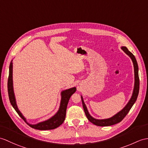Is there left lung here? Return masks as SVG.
Segmentation results:
<instances>
[{
	"label": "left lung",
	"mask_w": 148,
	"mask_h": 148,
	"mask_svg": "<svg viewBox=\"0 0 148 148\" xmlns=\"http://www.w3.org/2000/svg\"><path fill=\"white\" fill-rule=\"evenodd\" d=\"M122 49L123 50V51L127 54L128 56L131 58V59L133 62L134 64V75H135V84H134V91H133V94L131 98L129 100V103L127 105L123 108L122 110L119 112L118 113H116L115 115L112 116V118L107 119H103V120H98V119H95L94 118H92V116L90 115V113H88V111L87 110L86 106L83 99H82V98L81 97L82 99V106H83L84 110L85 112V114L86 115V117L90 121L91 123H93V124L98 125V126H110V125H112L116 124L120 122H121L123 118L127 115V114L129 113L130 111V108H132V106L134 104V103L136 102L137 96H138L139 94V74H138V65H137V61L134 56L130 52L129 50L127 49V47H122Z\"/></svg>",
	"instance_id": "1"
}]
</instances>
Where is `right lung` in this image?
<instances>
[{
  "instance_id": "right-lung-1",
  "label": "right lung",
  "mask_w": 148,
  "mask_h": 148,
  "mask_svg": "<svg viewBox=\"0 0 148 148\" xmlns=\"http://www.w3.org/2000/svg\"><path fill=\"white\" fill-rule=\"evenodd\" d=\"M8 95L9 100L13 108L15 109L16 112L18 113V115L21 117L22 119L24 120L27 125L30 126L33 129H38V130H51L58 127L60 126L62 123L64 121L65 119H66V110L69 100L73 93L76 91V88H70L69 90L63 91L62 92V99L60 102V105L59 110H58V112L56 115L53 116L50 119L47 120L46 121H44L43 122H40L37 123L36 125H31L29 123H27L26 121V119L23 116L22 113L20 112V111L18 108L17 106L14 94L13 91V85H12V62L10 64L9 66V74L8 77Z\"/></svg>"
}]
</instances>
